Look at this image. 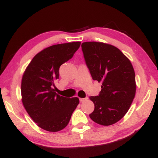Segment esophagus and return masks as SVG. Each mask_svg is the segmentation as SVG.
<instances>
[{
	"instance_id": "1",
	"label": "esophagus",
	"mask_w": 158,
	"mask_h": 158,
	"mask_svg": "<svg viewBox=\"0 0 158 158\" xmlns=\"http://www.w3.org/2000/svg\"><path fill=\"white\" fill-rule=\"evenodd\" d=\"M88 98H80V101L81 102H85L86 100H88Z\"/></svg>"
}]
</instances>
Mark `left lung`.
<instances>
[{
	"label": "left lung",
	"instance_id": "8db88e82",
	"mask_svg": "<svg viewBox=\"0 0 158 158\" xmlns=\"http://www.w3.org/2000/svg\"><path fill=\"white\" fill-rule=\"evenodd\" d=\"M81 47L93 79L102 83L100 94L90 97L95 109L89 116L99 125L115 124L127 113L135 95L132 63L112 45L93 41L83 43Z\"/></svg>",
	"mask_w": 158,
	"mask_h": 158
}]
</instances>
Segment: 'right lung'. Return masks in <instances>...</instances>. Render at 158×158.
<instances>
[{
  "mask_svg": "<svg viewBox=\"0 0 158 158\" xmlns=\"http://www.w3.org/2000/svg\"><path fill=\"white\" fill-rule=\"evenodd\" d=\"M81 42L57 44L36 54L26 68L21 81L23 106L38 126L58 132L67 126L77 105L78 98H65L55 92L59 68L69 60Z\"/></svg>",
  "mask_w": 158,
  "mask_h": 158,
  "instance_id": "add662e5",
  "label": "right lung"
}]
</instances>
